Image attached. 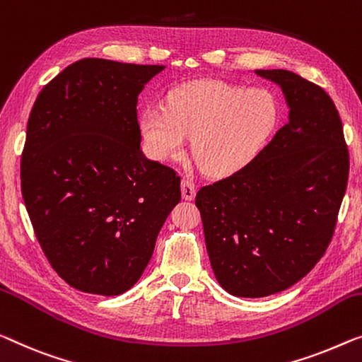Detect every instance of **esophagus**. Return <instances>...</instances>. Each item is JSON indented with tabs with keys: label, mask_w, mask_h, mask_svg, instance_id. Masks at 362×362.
<instances>
[{
	"label": "esophagus",
	"mask_w": 362,
	"mask_h": 362,
	"mask_svg": "<svg viewBox=\"0 0 362 362\" xmlns=\"http://www.w3.org/2000/svg\"><path fill=\"white\" fill-rule=\"evenodd\" d=\"M195 195H197L195 183L190 182V180H187V179H183L182 180V198L183 199H188V202H192V199L195 198Z\"/></svg>",
	"instance_id": "obj_1"
}]
</instances>
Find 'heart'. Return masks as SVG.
<instances>
[{"label": "heart", "mask_w": 362, "mask_h": 362, "mask_svg": "<svg viewBox=\"0 0 362 362\" xmlns=\"http://www.w3.org/2000/svg\"><path fill=\"white\" fill-rule=\"evenodd\" d=\"M273 95L221 81H195L172 90L163 105L139 115L148 153L158 160L179 158L192 138V153L213 175L234 172L258 149L276 123Z\"/></svg>", "instance_id": "b5f03b06"}]
</instances>
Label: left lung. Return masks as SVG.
Returning <instances> with one entry per match:
<instances>
[{
  "mask_svg": "<svg viewBox=\"0 0 362 362\" xmlns=\"http://www.w3.org/2000/svg\"><path fill=\"white\" fill-rule=\"evenodd\" d=\"M281 89L288 122L249 164L197 193L221 288L265 298L317 265L335 230L349 156L325 90L288 69H255Z\"/></svg>",
  "mask_w": 362,
  "mask_h": 362,
  "instance_id": "obj_1",
  "label": "left lung"
}]
</instances>
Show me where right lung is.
Here are the masks:
<instances>
[{"mask_svg":"<svg viewBox=\"0 0 362 362\" xmlns=\"http://www.w3.org/2000/svg\"><path fill=\"white\" fill-rule=\"evenodd\" d=\"M164 68L83 58L32 107L24 203L48 262L83 293L133 288L180 202V177L143 154L138 125V95Z\"/></svg>","mask_w":362,"mask_h":362,"instance_id":"1","label":"right lung"}]
</instances>
